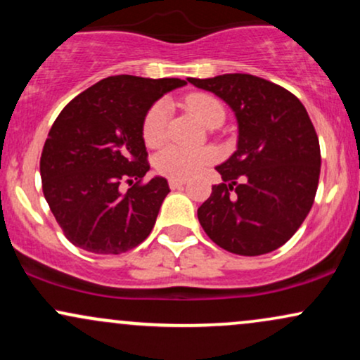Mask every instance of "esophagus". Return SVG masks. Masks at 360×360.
<instances>
[{
    "mask_svg": "<svg viewBox=\"0 0 360 360\" xmlns=\"http://www.w3.org/2000/svg\"><path fill=\"white\" fill-rule=\"evenodd\" d=\"M186 184L184 179H169V186H171L172 189H179L183 188V186Z\"/></svg>",
    "mask_w": 360,
    "mask_h": 360,
    "instance_id": "esophagus-1",
    "label": "esophagus"
}]
</instances>
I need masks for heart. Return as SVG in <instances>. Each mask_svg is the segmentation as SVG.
<instances>
[{
  "instance_id": "b5f03b06",
  "label": "heart",
  "mask_w": 360,
  "mask_h": 360,
  "mask_svg": "<svg viewBox=\"0 0 360 360\" xmlns=\"http://www.w3.org/2000/svg\"><path fill=\"white\" fill-rule=\"evenodd\" d=\"M186 106L191 113L203 123L210 127L214 122H223L225 118V108L217 98L210 94L194 93L186 98ZM171 117V105L166 100L155 101L147 111L143 118L142 134L147 146L155 147L164 142L167 135V123ZM217 152L213 148H184L179 146H167L155 157V167L160 174H166L172 179H188L194 174L217 160Z\"/></svg>"
}]
</instances>
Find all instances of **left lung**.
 <instances>
[{"label": "left lung", "instance_id": "obj_1", "mask_svg": "<svg viewBox=\"0 0 360 360\" xmlns=\"http://www.w3.org/2000/svg\"><path fill=\"white\" fill-rule=\"evenodd\" d=\"M230 106L237 150L217 166L223 183L198 208L212 240L238 255L284 245L304 221L320 177V143L295 94L250 74L188 79Z\"/></svg>", "mask_w": 360, "mask_h": 360}]
</instances>
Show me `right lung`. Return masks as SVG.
<instances>
[{
    "label": "right lung",
    "instance_id": "add662e5",
    "mask_svg": "<svg viewBox=\"0 0 360 360\" xmlns=\"http://www.w3.org/2000/svg\"><path fill=\"white\" fill-rule=\"evenodd\" d=\"M183 86L177 77L111 76L60 111L45 140L40 176L51 212L74 245L122 254L152 232L171 191L166 177L154 176L127 193L120 184L148 172L143 118L160 96Z\"/></svg>",
    "mask_w": 360,
    "mask_h": 360
}]
</instances>
